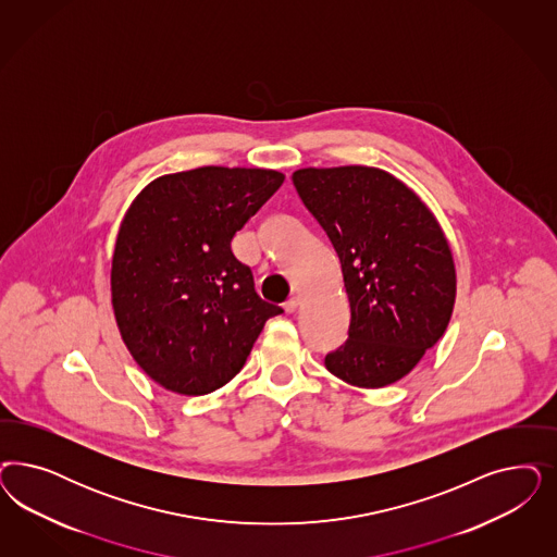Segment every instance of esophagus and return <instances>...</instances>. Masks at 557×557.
<instances>
[{
  "instance_id": "esophagus-1",
  "label": "esophagus",
  "mask_w": 557,
  "mask_h": 557,
  "mask_svg": "<svg viewBox=\"0 0 557 557\" xmlns=\"http://www.w3.org/2000/svg\"><path fill=\"white\" fill-rule=\"evenodd\" d=\"M299 304H301V301H299V297H290L287 304H285V311H287V313H295Z\"/></svg>"
}]
</instances>
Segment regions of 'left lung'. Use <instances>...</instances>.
Returning a JSON list of instances; mask_svg holds the SVG:
<instances>
[{
	"label": "left lung",
	"mask_w": 557,
	"mask_h": 557,
	"mask_svg": "<svg viewBox=\"0 0 557 557\" xmlns=\"http://www.w3.org/2000/svg\"><path fill=\"white\" fill-rule=\"evenodd\" d=\"M293 184L341 258L348 341L325 369L379 389L406 377L443 338L457 295L449 242L426 202L369 165L301 168Z\"/></svg>",
	"instance_id": "obj_1"
}]
</instances>
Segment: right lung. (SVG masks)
<instances>
[{"label": "right lung", "instance_id": "right-lung-1", "mask_svg": "<svg viewBox=\"0 0 557 557\" xmlns=\"http://www.w3.org/2000/svg\"><path fill=\"white\" fill-rule=\"evenodd\" d=\"M264 168L205 165L151 180L121 221L110 301L131 357L163 389L211 394L234 379L269 318L234 235L283 184Z\"/></svg>", "mask_w": 557, "mask_h": 557}]
</instances>
